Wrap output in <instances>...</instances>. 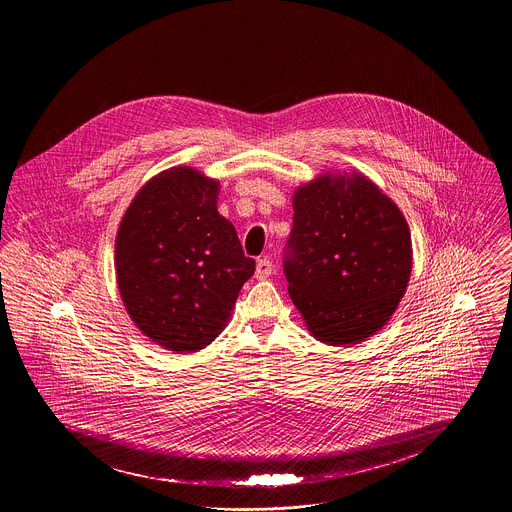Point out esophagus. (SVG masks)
Returning a JSON list of instances; mask_svg holds the SVG:
<instances>
[{"label": "esophagus", "mask_w": 512, "mask_h": 512, "mask_svg": "<svg viewBox=\"0 0 512 512\" xmlns=\"http://www.w3.org/2000/svg\"><path fill=\"white\" fill-rule=\"evenodd\" d=\"M272 270H274V264H272L268 258H262V260L256 262V278H258V280L268 278V276L272 274Z\"/></svg>", "instance_id": "34e87169"}]
</instances>
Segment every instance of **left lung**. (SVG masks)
Returning a JSON list of instances; mask_svg holds the SVG:
<instances>
[{"label":"left lung","mask_w":512,"mask_h":512,"mask_svg":"<svg viewBox=\"0 0 512 512\" xmlns=\"http://www.w3.org/2000/svg\"><path fill=\"white\" fill-rule=\"evenodd\" d=\"M412 272L400 209L365 175H323L293 195L284 274L311 335L357 345L394 313Z\"/></svg>","instance_id":"obj_1"}]
</instances>
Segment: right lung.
Listing matches in <instances>:
<instances>
[{
  "label": "right lung",
  "instance_id": "right-lung-1",
  "mask_svg": "<svg viewBox=\"0 0 512 512\" xmlns=\"http://www.w3.org/2000/svg\"><path fill=\"white\" fill-rule=\"evenodd\" d=\"M219 181L171 167L140 189L116 236L124 305L157 345L193 353L226 325L256 262L217 211Z\"/></svg>",
  "mask_w": 512,
  "mask_h": 512
}]
</instances>
